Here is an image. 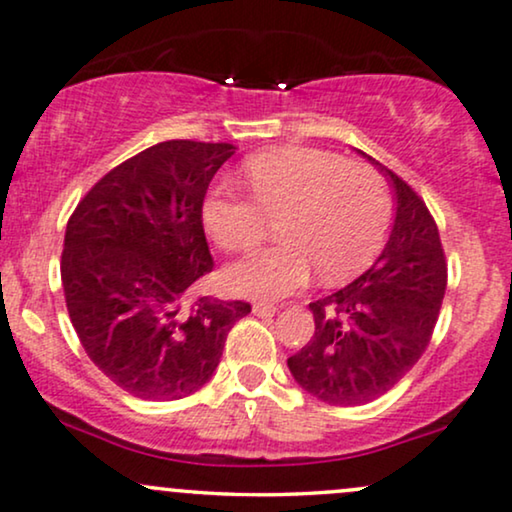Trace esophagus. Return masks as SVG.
Masks as SVG:
<instances>
[{
	"mask_svg": "<svg viewBox=\"0 0 512 512\" xmlns=\"http://www.w3.org/2000/svg\"><path fill=\"white\" fill-rule=\"evenodd\" d=\"M252 314L255 316H274L276 314V307L269 302H255L252 304Z\"/></svg>",
	"mask_w": 512,
	"mask_h": 512,
	"instance_id": "1",
	"label": "esophagus"
}]
</instances>
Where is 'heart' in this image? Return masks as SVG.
<instances>
[{
	"mask_svg": "<svg viewBox=\"0 0 512 512\" xmlns=\"http://www.w3.org/2000/svg\"><path fill=\"white\" fill-rule=\"evenodd\" d=\"M245 181L252 200L226 191L205 198V231L219 248L248 250L281 219V243L231 264V293L278 300L307 286L314 269L326 283L347 281L383 248L392 198L373 167L319 148H276L248 160Z\"/></svg>",
	"mask_w": 512,
	"mask_h": 512,
	"instance_id": "obj_1",
	"label": "heart"
}]
</instances>
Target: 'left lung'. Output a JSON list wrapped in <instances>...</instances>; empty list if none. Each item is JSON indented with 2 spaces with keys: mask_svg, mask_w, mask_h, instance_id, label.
I'll list each match as a JSON object with an SVG mask.
<instances>
[{
  "mask_svg": "<svg viewBox=\"0 0 512 512\" xmlns=\"http://www.w3.org/2000/svg\"><path fill=\"white\" fill-rule=\"evenodd\" d=\"M368 160L394 189L390 238L371 269L309 304L314 335L288 359L295 383L333 406L383 397L416 366L446 290L444 250L430 210L404 179Z\"/></svg>",
  "mask_w": 512,
  "mask_h": 512,
  "instance_id": "left-lung-1",
  "label": "left lung"
}]
</instances>
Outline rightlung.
<instances>
[{
  "instance_id": "right-lung-1",
  "label": "right lung",
  "mask_w": 512,
  "mask_h": 512,
  "mask_svg": "<svg viewBox=\"0 0 512 512\" xmlns=\"http://www.w3.org/2000/svg\"><path fill=\"white\" fill-rule=\"evenodd\" d=\"M234 144L172 139L96 181L68 219L61 281L87 357L139 399L198 392L250 304L191 290L212 271L205 193Z\"/></svg>"
}]
</instances>
